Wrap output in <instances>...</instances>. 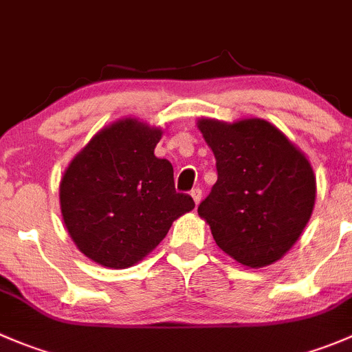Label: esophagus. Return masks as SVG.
I'll return each instance as SVG.
<instances>
[{
    "instance_id": "34e87169",
    "label": "esophagus",
    "mask_w": 352,
    "mask_h": 352,
    "mask_svg": "<svg viewBox=\"0 0 352 352\" xmlns=\"http://www.w3.org/2000/svg\"><path fill=\"white\" fill-rule=\"evenodd\" d=\"M190 196H192L194 203H196V204H199L201 197H203V190H201L199 187H196V189H192V190H190Z\"/></svg>"
}]
</instances>
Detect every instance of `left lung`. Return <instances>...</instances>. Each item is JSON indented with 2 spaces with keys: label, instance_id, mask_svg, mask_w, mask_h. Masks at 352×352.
Wrapping results in <instances>:
<instances>
[{
  "label": "left lung",
  "instance_id": "left-lung-1",
  "mask_svg": "<svg viewBox=\"0 0 352 352\" xmlns=\"http://www.w3.org/2000/svg\"><path fill=\"white\" fill-rule=\"evenodd\" d=\"M197 124L218 173L197 213L228 256L251 268L272 265L294 245L311 217V165L278 129L259 118Z\"/></svg>",
  "mask_w": 352,
  "mask_h": 352
}]
</instances>
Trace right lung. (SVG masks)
Returning a JSON list of instances; mask_svg holds the SVG:
<instances>
[{"label": "right lung", "instance_id": "obj_1", "mask_svg": "<svg viewBox=\"0 0 352 352\" xmlns=\"http://www.w3.org/2000/svg\"><path fill=\"white\" fill-rule=\"evenodd\" d=\"M162 131L134 118L98 132L72 160L60 184L65 227L77 248L108 268L141 261L194 208L177 192L173 166L156 158Z\"/></svg>", "mask_w": 352, "mask_h": 352}]
</instances>
